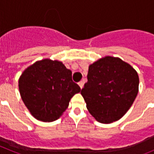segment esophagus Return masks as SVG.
Listing matches in <instances>:
<instances>
[{"label": "esophagus", "instance_id": "34e87169", "mask_svg": "<svg viewBox=\"0 0 154 154\" xmlns=\"http://www.w3.org/2000/svg\"><path fill=\"white\" fill-rule=\"evenodd\" d=\"M79 85L81 89H82V88H83V86H84V82L83 81H80L79 82Z\"/></svg>", "mask_w": 154, "mask_h": 154}]
</instances>
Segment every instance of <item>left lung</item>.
<instances>
[{"instance_id":"1","label":"left lung","mask_w":154,"mask_h":154,"mask_svg":"<svg viewBox=\"0 0 154 154\" xmlns=\"http://www.w3.org/2000/svg\"><path fill=\"white\" fill-rule=\"evenodd\" d=\"M81 90L86 107L98 122L111 123L126 113L139 91V76L130 64L106 56L89 66Z\"/></svg>"}]
</instances>
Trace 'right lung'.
<instances>
[{"mask_svg": "<svg viewBox=\"0 0 154 154\" xmlns=\"http://www.w3.org/2000/svg\"><path fill=\"white\" fill-rule=\"evenodd\" d=\"M21 99L34 117L52 122L62 115L75 94L81 91L72 71L59 61H38L23 72L18 81Z\"/></svg>", "mask_w": 154, "mask_h": 154, "instance_id": "obj_1", "label": "right lung"}]
</instances>
